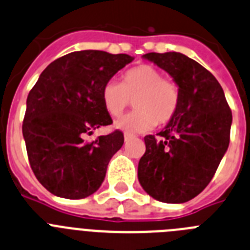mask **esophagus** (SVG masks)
<instances>
[{
	"instance_id": "1",
	"label": "esophagus",
	"mask_w": 250,
	"mask_h": 250,
	"mask_svg": "<svg viewBox=\"0 0 250 250\" xmlns=\"http://www.w3.org/2000/svg\"><path fill=\"white\" fill-rule=\"evenodd\" d=\"M133 140V137H132V136H129V134H125V142L127 143V142H129V141H132Z\"/></svg>"
}]
</instances>
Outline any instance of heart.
I'll return each mask as SVG.
<instances>
[{
    "mask_svg": "<svg viewBox=\"0 0 250 250\" xmlns=\"http://www.w3.org/2000/svg\"><path fill=\"white\" fill-rule=\"evenodd\" d=\"M133 99L136 110L116 121V128L127 134L143 133L156 123L170 122L179 109L180 90L152 65L136 66L123 75L122 84L109 80L102 89L104 108L112 117L122 114Z\"/></svg>",
    "mask_w": 250,
    "mask_h": 250,
    "instance_id": "b5f03b06",
    "label": "heart"
}]
</instances>
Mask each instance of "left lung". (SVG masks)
Listing matches in <instances>:
<instances>
[{"instance_id":"8db88e82","label":"left lung","mask_w":250,"mask_h":250,"mask_svg":"<svg viewBox=\"0 0 250 250\" xmlns=\"http://www.w3.org/2000/svg\"><path fill=\"white\" fill-rule=\"evenodd\" d=\"M143 58L171 75L180 90L176 114L160 133L145 137L138 181L162 203L194 199L211 181L230 140L231 110L224 90L203 65L181 53H148Z\"/></svg>"}]
</instances>
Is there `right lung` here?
<instances>
[{
  "label": "right lung",
  "mask_w": 250,
  "mask_h": 250,
  "mask_svg": "<svg viewBox=\"0 0 250 250\" xmlns=\"http://www.w3.org/2000/svg\"><path fill=\"white\" fill-rule=\"evenodd\" d=\"M133 59L99 50L74 51L47 65L30 90L22 134L35 176L51 194L84 199L101 188L125 137L114 131L92 142L85 138L112 125L102 89Z\"/></svg>",
  "instance_id": "right-lung-1"
}]
</instances>
